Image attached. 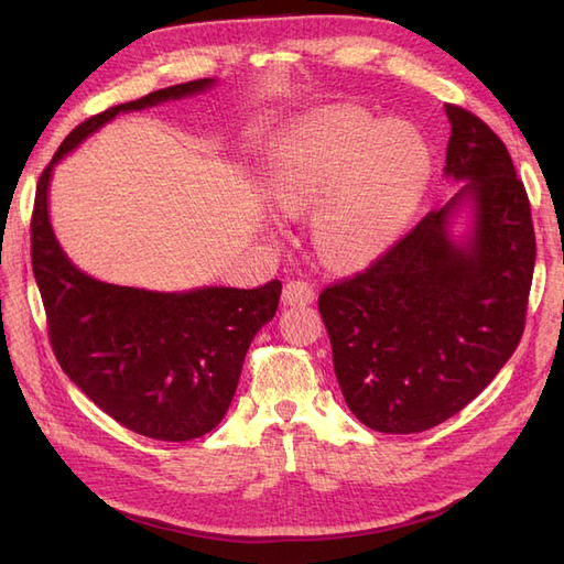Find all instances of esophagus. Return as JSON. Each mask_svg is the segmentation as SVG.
I'll return each instance as SVG.
<instances>
[{"label": "esophagus", "instance_id": "obj_1", "mask_svg": "<svg viewBox=\"0 0 564 564\" xmlns=\"http://www.w3.org/2000/svg\"><path fill=\"white\" fill-rule=\"evenodd\" d=\"M315 301V292L308 282L292 280L282 289V303L284 305H308Z\"/></svg>", "mask_w": 564, "mask_h": 564}]
</instances>
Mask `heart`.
Returning a JSON list of instances; mask_svg holds the SVG:
<instances>
[{"label":"heart","instance_id":"obj_1","mask_svg":"<svg viewBox=\"0 0 564 564\" xmlns=\"http://www.w3.org/2000/svg\"><path fill=\"white\" fill-rule=\"evenodd\" d=\"M429 181L431 152L421 135L355 106L303 119L268 150L261 174L272 209H313V245L338 268L360 265L395 240Z\"/></svg>","mask_w":564,"mask_h":564}]
</instances>
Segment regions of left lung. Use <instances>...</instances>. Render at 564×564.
Segmentation results:
<instances>
[{"label":"left lung","instance_id":"left-lung-1","mask_svg":"<svg viewBox=\"0 0 564 564\" xmlns=\"http://www.w3.org/2000/svg\"><path fill=\"white\" fill-rule=\"evenodd\" d=\"M445 112L454 197L317 303L346 404L379 433H421L460 412L524 329L536 261L524 185L480 117Z\"/></svg>","mask_w":564,"mask_h":564}]
</instances>
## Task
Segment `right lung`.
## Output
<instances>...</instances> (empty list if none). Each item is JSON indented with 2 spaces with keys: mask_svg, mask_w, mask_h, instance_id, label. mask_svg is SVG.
Segmentation results:
<instances>
[{
  "mask_svg": "<svg viewBox=\"0 0 564 564\" xmlns=\"http://www.w3.org/2000/svg\"><path fill=\"white\" fill-rule=\"evenodd\" d=\"M216 82L176 84L82 122L44 169L32 212V272L58 365L117 423L164 442L202 437L226 416L245 355L275 317L282 284L152 292L100 282L63 251L48 216V185L56 164L117 115L197 96Z\"/></svg>",
  "mask_w": 564,
  "mask_h": 564,
  "instance_id": "right-lung-1",
  "label": "right lung"
}]
</instances>
